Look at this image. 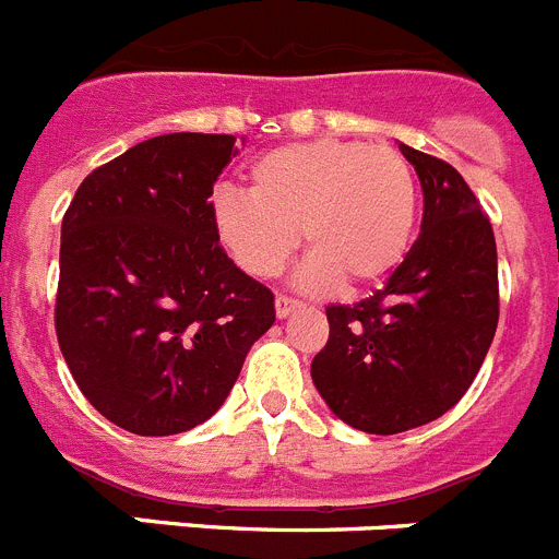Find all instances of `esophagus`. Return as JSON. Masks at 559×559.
<instances>
[{"label": "esophagus", "mask_w": 559, "mask_h": 559, "mask_svg": "<svg viewBox=\"0 0 559 559\" xmlns=\"http://www.w3.org/2000/svg\"><path fill=\"white\" fill-rule=\"evenodd\" d=\"M300 309H304V304H300V300L286 298V295H278V298H275V314H278L281 320H284V317H289L292 311H300Z\"/></svg>", "instance_id": "1"}]
</instances>
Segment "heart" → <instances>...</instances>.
Instances as JSON below:
<instances>
[{
  "mask_svg": "<svg viewBox=\"0 0 559 559\" xmlns=\"http://www.w3.org/2000/svg\"><path fill=\"white\" fill-rule=\"evenodd\" d=\"M211 219L248 275L275 278L304 230L311 259L300 284L359 289L386 278L409 253L415 173L392 147L340 139L286 144L255 160L250 194L219 189Z\"/></svg>",
  "mask_w": 559,
  "mask_h": 559,
  "instance_id": "b5f03b06",
  "label": "heart"
}]
</instances>
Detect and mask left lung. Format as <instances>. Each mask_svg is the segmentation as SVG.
<instances>
[{
  "instance_id": "1",
  "label": "left lung",
  "mask_w": 559,
  "mask_h": 559,
  "mask_svg": "<svg viewBox=\"0 0 559 559\" xmlns=\"http://www.w3.org/2000/svg\"><path fill=\"white\" fill-rule=\"evenodd\" d=\"M424 189L420 236L370 298L329 306L311 381L340 420L367 435L431 424L474 384L499 325L490 219L451 164L401 144Z\"/></svg>"
}]
</instances>
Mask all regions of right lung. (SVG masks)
I'll use <instances>...</instances> for the list:
<instances>
[{"label":"right lung","instance_id":"add662e5","mask_svg":"<svg viewBox=\"0 0 559 559\" xmlns=\"http://www.w3.org/2000/svg\"><path fill=\"white\" fill-rule=\"evenodd\" d=\"M234 135L167 133L80 183L60 225L55 331L80 392L119 429L205 424L275 323L273 292L219 248L211 194Z\"/></svg>","mask_w":559,"mask_h":559}]
</instances>
